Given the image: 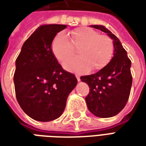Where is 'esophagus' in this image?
Instances as JSON below:
<instances>
[{"label": "esophagus", "instance_id": "obj_1", "mask_svg": "<svg viewBox=\"0 0 146 146\" xmlns=\"http://www.w3.org/2000/svg\"><path fill=\"white\" fill-rule=\"evenodd\" d=\"M76 79H77V80H78V81H80V76H78V75H76Z\"/></svg>", "mask_w": 146, "mask_h": 146}]
</instances>
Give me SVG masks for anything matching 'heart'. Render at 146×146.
<instances>
[{
	"instance_id": "b5f03b06",
	"label": "heart",
	"mask_w": 146,
	"mask_h": 146,
	"mask_svg": "<svg viewBox=\"0 0 146 146\" xmlns=\"http://www.w3.org/2000/svg\"><path fill=\"white\" fill-rule=\"evenodd\" d=\"M60 33L51 44V51L60 62L72 57L78 50L79 57L73 58L63 64L64 68L73 72H86L91 69L97 71L106 66L113 57V41L106 35H99L88 27H78L66 34Z\"/></svg>"
}]
</instances>
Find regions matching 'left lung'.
Listing matches in <instances>:
<instances>
[{"instance_id":"obj_1","label":"left lung","mask_w":146,"mask_h":146,"mask_svg":"<svg viewBox=\"0 0 146 146\" xmlns=\"http://www.w3.org/2000/svg\"><path fill=\"white\" fill-rule=\"evenodd\" d=\"M107 33L113 40L114 53L106 66L95 74L80 76L88 84L90 92L85 98L89 111L95 116L108 118L116 116L128 100L132 84L131 62L119 40L102 25L90 26Z\"/></svg>"}]
</instances>
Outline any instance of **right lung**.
Returning a JSON list of instances; mask_svg holds the SVG:
<instances>
[{"label":"right lung","instance_id":"add662e5","mask_svg":"<svg viewBox=\"0 0 146 146\" xmlns=\"http://www.w3.org/2000/svg\"><path fill=\"white\" fill-rule=\"evenodd\" d=\"M66 25H42L24 42L15 61L14 84L19 104L32 119L58 118L70 93L77 84L73 73L62 68L51 51L54 36Z\"/></svg>","mask_w":146,"mask_h":146}]
</instances>
